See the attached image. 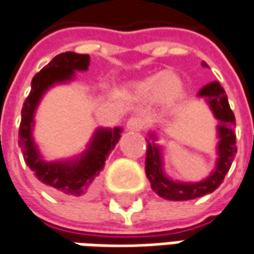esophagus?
I'll return each mask as SVG.
<instances>
[{"label":"esophagus","instance_id":"34e87169","mask_svg":"<svg viewBox=\"0 0 254 254\" xmlns=\"http://www.w3.org/2000/svg\"><path fill=\"white\" fill-rule=\"evenodd\" d=\"M127 129L130 132H139L142 129V122L139 118L133 116V118H129L127 122Z\"/></svg>","mask_w":254,"mask_h":254}]
</instances>
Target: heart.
I'll use <instances>...</instances> for the list:
<instances>
[{
	"label": "heart",
	"mask_w": 254,
	"mask_h": 254,
	"mask_svg": "<svg viewBox=\"0 0 254 254\" xmlns=\"http://www.w3.org/2000/svg\"><path fill=\"white\" fill-rule=\"evenodd\" d=\"M184 80L174 71H159L135 86V93L139 99L152 97L154 102L162 108H170L180 102L184 97Z\"/></svg>",
	"instance_id": "1"
}]
</instances>
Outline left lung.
<instances>
[{"instance_id": "left-lung-1", "label": "left lung", "mask_w": 254, "mask_h": 254, "mask_svg": "<svg viewBox=\"0 0 254 254\" xmlns=\"http://www.w3.org/2000/svg\"><path fill=\"white\" fill-rule=\"evenodd\" d=\"M202 67H208L205 62L201 63ZM198 97H204L210 106L218 125H217V161L211 174L198 183H183L170 178L164 171L162 148L157 143V133L149 132L146 139V159H145V172L151 183V188L161 198L171 201H186L202 197L213 192L223 183L226 174L229 172L231 162L237 152L236 148V133H234V113L230 109L229 99L218 82L205 84L197 93Z\"/></svg>"}]
</instances>
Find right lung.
Here are the masks:
<instances>
[{
    "label": "right lung",
    "mask_w": 254,
    "mask_h": 254,
    "mask_svg": "<svg viewBox=\"0 0 254 254\" xmlns=\"http://www.w3.org/2000/svg\"><path fill=\"white\" fill-rule=\"evenodd\" d=\"M87 54L66 52L56 56L41 68L31 80V92L25 99L21 111L18 145L28 168L38 181L52 188L54 192L79 197L93 186L96 177L105 167V161L121 139L122 127H97L87 148L80 155L60 161H46L33 138L34 115L44 93L56 84L71 82L76 71L89 68Z\"/></svg>",
    "instance_id": "right-lung-1"
}]
</instances>
